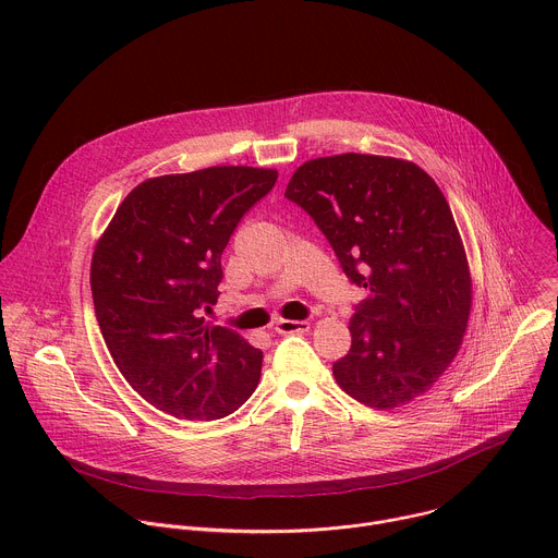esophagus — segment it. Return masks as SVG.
<instances>
[{
    "label": "esophagus",
    "mask_w": 558,
    "mask_h": 558,
    "mask_svg": "<svg viewBox=\"0 0 558 558\" xmlns=\"http://www.w3.org/2000/svg\"><path fill=\"white\" fill-rule=\"evenodd\" d=\"M308 329H311V323H308V320H278V323H276V331L282 333V336L302 333V331H308Z\"/></svg>",
    "instance_id": "esophagus-1"
}]
</instances>
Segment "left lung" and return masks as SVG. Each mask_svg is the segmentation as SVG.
Instances as JSON below:
<instances>
[{
  "label": "left lung",
  "instance_id": "8db88e82",
  "mask_svg": "<svg viewBox=\"0 0 558 558\" xmlns=\"http://www.w3.org/2000/svg\"><path fill=\"white\" fill-rule=\"evenodd\" d=\"M284 196L331 243L347 278L368 291L333 364L340 388L371 409L426 392L457 355L472 304L461 235L437 183L415 163L338 154L300 166Z\"/></svg>",
  "mask_w": 558,
  "mask_h": 558
}]
</instances>
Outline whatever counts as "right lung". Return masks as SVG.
<instances>
[{
	"mask_svg": "<svg viewBox=\"0 0 558 558\" xmlns=\"http://www.w3.org/2000/svg\"><path fill=\"white\" fill-rule=\"evenodd\" d=\"M276 170L220 166L136 185L99 238L90 287L108 351L130 386L179 420H220L260 379L263 353L205 325L218 300L220 256Z\"/></svg>",
	"mask_w": 558,
	"mask_h": 558,
	"instance_id": "obj_1",
	"label": "right lung"
}]
</instances>
